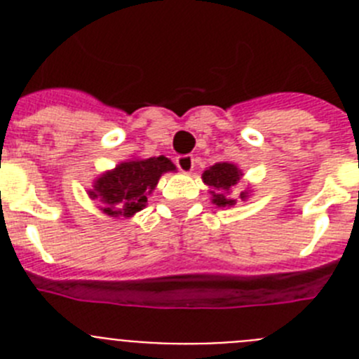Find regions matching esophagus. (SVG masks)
<instances>
[{"mask_svg":"<svg viewBox=\"0 0 359 359\" xmlns=\"http://www.w3.org/2000/svg\"><path fill=\"white\" fill-rule=\"evenodd\" d=\"M176 165L177 169L182 170V172H192L194 170V158L190 156V154H183V156L176 158Z\"/></svg>","mask_w":359,"mask_h":359,"instance_id":"obj_1","label":"esophagus"}]
</instances>
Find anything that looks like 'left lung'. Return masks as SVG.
<instances>
[{
	"label": "left lung",
	"mask_w": 359,
	"mask_h": 359,
	"mask_svg": "<svg viewBox=\"0 0 359 359\" xmlns=\"http://www.w3.org/2000/svg\"><path fill=\"white\" fill-rule=\"evenodd\" d=\"M241 172L237 169V165L228 163V161H223V163H215L212 165L210 169H207L203 172V182L205 185L210 187V194H212V203L217 205V207H233L237 199L230 198V190L239 183ZM241 199L248 198V192H241Z\"/></svg>",
	"instance_id": "obj_1"
}]
</instances>
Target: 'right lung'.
I'll list each match as a JSON object with an SVG mask.
<instances>
[{
    "label": "right lung",
    "mask_w": 359,
    "mask_h": 359,
    "mask_svg": "<svg viewBox=\"0 0 359 359\" xmlns=\"http://www.w3.org/2000/svg\"><path fill=\"white\" fill-rule=\"evenodd\" d=\"M170 170H176V165L165 156L122 161L113 170L98 176L88 194L102 203L100 210L104 214L111 217H133L145 208L147 196L152 194L161 174Z\"/></svg>",
    "instance_id": "obj_1"
}]
</instances>
